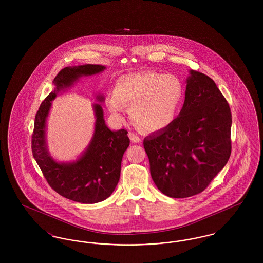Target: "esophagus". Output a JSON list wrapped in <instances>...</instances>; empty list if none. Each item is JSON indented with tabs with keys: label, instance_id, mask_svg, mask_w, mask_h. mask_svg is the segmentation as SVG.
<instances>
[{
	"label": "esophagus",
	"instance_id": "1",
	"mask_svg": "<svg viewBox=\"0 0 263 263\" xmlns=\"http://www.w3.org/2000/svg\"><path fill=\"white\" fill-rule=\"evenodd\" d=\"M128 136H129V138H130V140H131L132 142H134V143H139V142H141V138L139 137L138 135H136L135 133L129 132Z\"/></svg>",
	"mask_w": 263,
	"mask_h": 263
}]
</instances>
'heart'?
Segmentation results:
<instances>
[{
  "label": "heart",
  "instance_id": "b5f03b06",
  "mask_svg": "<svg viewBox=\"0 0 263 263\" xmlns=\"http://www.w3.org/2000/svg\"><path fill=\"white\" fill-rule=\"evenodd\" d=\"M183 96L180 81L174 75L142 71L119 77L114 91L107 95V107L117 118L130 105V117L140 130L156 132L171 125Z\"/></svg>",
  "mask_w": 263,
  "mask_h": 263
}]
</instances>
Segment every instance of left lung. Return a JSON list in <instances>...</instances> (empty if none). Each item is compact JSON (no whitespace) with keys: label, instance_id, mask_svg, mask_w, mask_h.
<instances>
[{"label":"left lung","instance_id":"1","mask_svg":"<svg viewBox=\"0 0 263 263\" xmlns=\"http://www.w3.org/2000/svg\"><path fill=\"white\" fill-rule=\"evenodd\" d=\"M231 127L229 103L215 82L189 70L178 116L143 142L158 189L173 198L202 192L229 161Z\"/></svg>","mask_w":263,"mask_h":263}]
</instances>
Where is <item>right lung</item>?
I'll list each match as a JSON object with an SVG mask.
<instances>
[{
  "label": "right lung",
  "mask_w": 263,
  "mask_h": 263,
  "mask_svg": "<svg viewBox=\"0 0 263 263\" xmlns=\"http://www.w3.org/2000/svg\"><path fill=\"white\" fill-rule=\"evenodd\" d=\"M106 68L102 65L87 64L66 67L55 77V88L42 101L34 120L31 149L42 174L51 187L70 200L92 204L105 200L116 187L121 171V161L130 140L125 129L111 131L104 121L100 103H93L96 116L95 131L87 149L76 160L60 163L54 160L47 149L46 121L52 100L58 92L74 86L82 77L97 75ZM97 100L102 102L103 96Z\"/></svg>",
  "instance_id": "obj_1"
}]
</instances>
